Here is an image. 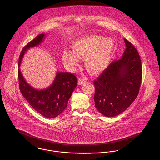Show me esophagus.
Wrapping results in <instances>:
<instances>
[{"label": "esophagus", "mask_w": 160, "mask_h": 160, "mask_svg": "<svg viewBox=\"0 0 160 160\" xmlns=\"http://www.w3.org/2000/svg\"><path fill=\"white\" fill-rule=\"evenodd\" d=\"M78 82H79V84L81 86V85L85 84L86 82V81L85 79H79L78 80Z\"/></svg>", "instance_id": "esophagus-1"}]
</instances>
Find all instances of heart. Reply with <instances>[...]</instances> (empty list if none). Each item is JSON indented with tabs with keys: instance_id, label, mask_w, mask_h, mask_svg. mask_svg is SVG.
I'll list each match as a JSON object with an SVG mask.
<instances>
[{
	"instance_id": "obj_1",
	"label": "heart",
	"mask_w": 160,
	"mask_h": 160,
	"mask_svg": "<svg viewBox=\"0 0 160 160\" xmlns=\"http://www.w3.org/2000/svg\"><path fill=\"white\" fill-rule=\"evenodd\" d=\"M72 52L65 50L62 60L71 71L79 64V59L84 60L86 69L92 74H98L107 68L114 52V41L110 38L98 35L82 37L71 47Z\"/></svg>"
}]
</instances>
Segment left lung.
Here are the masks:
<instances>
[{
	"label": "left lung",
	"mask_w": 160,
	"mask_h": 160,
	"mask_svg": "<svg viewBox=\"0 0 160 160\" xmlns=\"http://www.w3.org/2000/svg\"><path fill=\"white\" fill-rule=\"evenodd\" d=\"M122 58L112 62L94 81L95 108L107 117L124 112L138 94L142 78L141 60L137 49L124 39Z\"/></svg>",
	"instance_id": "1"
}]
</instances>
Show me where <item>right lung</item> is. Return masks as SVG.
<instances>
[{
  "label": "right lung",
  "instance_id": "obj_1",
  "mask_svg": "<svg viewBox=\"0 0 160 160\" xmlns=\"http://www.w3.org/2000/svg\"><path fill=\"white\" fill-rule=\"evenodd\" d=\"M44 38L45 34H41L24 47L19 57L18 76L20 90L29 105L43 116L53 118L61 114L67 108L69 99L78 84L76 77L68 72H57L53 83L46 89L39 90L26 81L20 69L26 51L29 48L41 44Z\"/></svg>",
  "mask_w": 160,
  "mask_h": 160
}]
</instances>
